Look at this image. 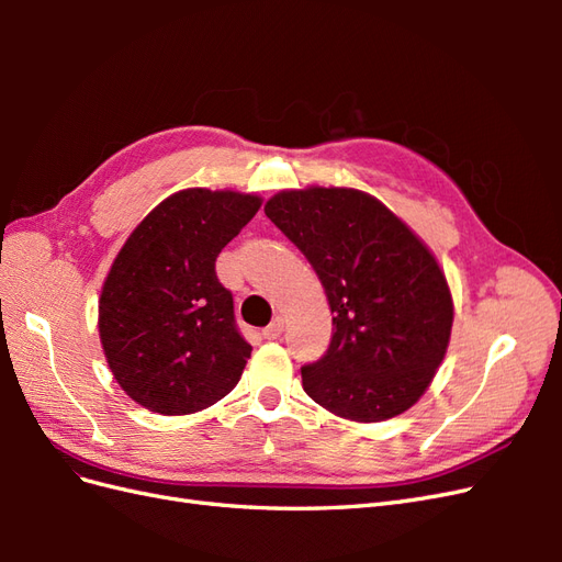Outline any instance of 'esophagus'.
<instances>
[{"label":"esophagus","instance_id":"34e87169","mask_svg":"<svg viewBox=\"0 0 562 562\" xmlns=\"http://www.w3.org/2000/svg\"><path fill=\"white\" fill-rule=\"evenodd\" d=\"M283 333V318L281 316H277L274 321L269 323V326L262 330V335H265V339H277L279 335Z\"/></svg>","mask_w":562,"mask_h":562}]
</instances>
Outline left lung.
I'll list each match as a JSON object with an SVG mask.
<instances>
[{"label": "left lung", "mask_w": 562, "mask_h": 562, "mask_svg": "<svg viewBox=\"0 0 562 562\" xmlns=\"http://www.w3.org/2000/svg\"><path fill=\"white\" fill-rule=\"evenodd\" d=\"M265 213L310 260L333 314L326 356L302 368L307 396L366 424L413 407L446 359L454 318L429 246L353 187L283 190Z\"/></svg>", "instance_id": "1"}]
</instances>
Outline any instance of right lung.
Here are the masks:
<instances>
[{"label":"right lung","mask_w":562,"mask_h":562,"mask_svg":"<svg viewBox=\"0 0 562 562\" xmlns=\"http://www.w3.org/2000/svg\"><path fill=\"white\" fill-rule=\"evenodd\" d=\"M260 206L258 194L190 187L151 209L116 252L98 333L114 380L145 411H206L241 380L252 347L215 260Z\"/></svg>","instance_id":"obj_1"}]
</instances>
